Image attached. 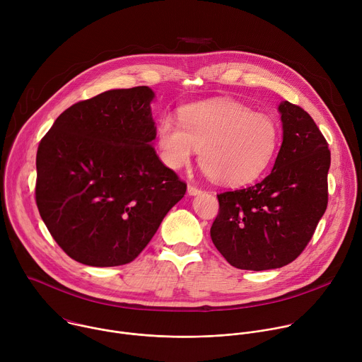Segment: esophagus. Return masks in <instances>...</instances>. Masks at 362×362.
I'll use <instances>...</instances> for the list:
<instances>
[{"label": "esophagus", "instance_id": "obj_1", "mask_svg": "<svg viewBox=\"0 0 362 362\" xmlns=\"http://www.w3.org/2000/svg\"><path fill=\"white\" fill-rule=\"evenodd\" d=\"M187 193H189V196H197V194L202 193V190H200L199 187H196V186L189 185V186H187Z\"/></svg>", "mask_w": 362, "mask_h": 362}]
</instances>
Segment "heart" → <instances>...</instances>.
<instances>
[{
  "label": "heart",
  "mask_w": 362,
  "mask_h": 362,
  "mask_svg": "<svg viewBox=\"0 0 362 362\" xmlns=\"http://www.w3.org/2000/svg\"><path fill=\"white\" fill-rule=\"evenodd\" d=\"M179 123L162 119L158 146L163 163L180 169L200 150L199 163L216 183L239 187L261 177L278 146L276 122L232 100H211L183 107Z\"/></svg>",
  "instance_id": "obj_1"
}]
</instances>
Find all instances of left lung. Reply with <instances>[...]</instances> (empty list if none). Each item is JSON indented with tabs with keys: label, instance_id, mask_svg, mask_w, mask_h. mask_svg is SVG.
Segmentation results:
<instances>
[{
	"label": "left lung",
	"instance_id": "8db88e82",
	"mask_svg": "<svg viewBox=\"0 0 362 362\" xmlns=\"http://www.w3.org/2000/svg\"><path fill=\"white\" fill-rule=\"evenodd\" d=\"M278 112L282 144L272 172L250 187L218 194L211 238L238 269H276L295 261L327 209L328 143L300 107L285 100Z\"/></svg>",
	"mask_w": 362,
	"mask_h": 362
}]
</instances>
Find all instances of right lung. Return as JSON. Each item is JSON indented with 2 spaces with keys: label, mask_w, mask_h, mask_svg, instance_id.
I'll use <instances>...</instances> for the list:
<instances>
[{
  "label": "right lung",
  "mask_w": 362,
  "mask_h": 362,
  "mask_svg": "<svg viewBox=\"0 0 362 362\" xmlns=\"http://www.w3.org/2000/svg\"><path fill=\"white\" fill-rule=\"evenodd\" d=\"M153 98L147 86L105 91L69 107L40 141L38 211L80 264L132 262L186 193L154 151Z\"/></svg>",
  "instance_id": "obj_1"
}]
</instances>
